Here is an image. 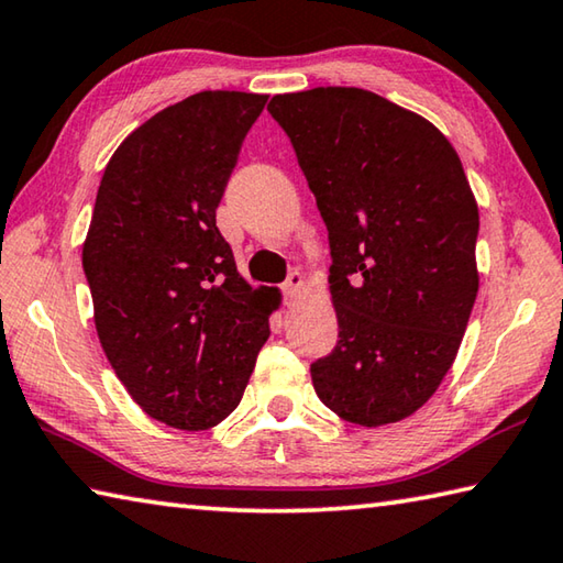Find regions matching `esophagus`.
<instances>
[{
	"label": "esophagus",
	"instance_id": "esophagus-1",
	"mask_svg": "<svg viewBox=\"0 0 563 563\" xmlns=\"http://www.w3.org/2000/svg\"><path fill=\"white\" fill-rule=\"evenodd\" d=\"M305 290V278H302V273L300 271H292L290 275H288V280L283 283V295H285V300L288 302H295L298 300V295Z\"/></svg>",
	"mask_w": 563,
	"mask_h": 563
}]
</instances>
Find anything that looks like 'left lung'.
I'll list each match as a JSON object with an SVG mask.
<instances>
[{
	"label": "left lung",
	"instance_id": "1",
	"mask_svg": "<svg viewBox=\"0 0 563 563\" xmlns=\"http://www.w3.org/2000/svg\"><path fill=\"white\" fill-rule=\"evenodd\" d=\"M330 233L332 354L320 401L364 428L404 421L441 386L477 298V201L433 122L364 88L273 96Z\"/></svg>",
	"mask_w": 563,
	"mask_h": 563
}]
</instances>
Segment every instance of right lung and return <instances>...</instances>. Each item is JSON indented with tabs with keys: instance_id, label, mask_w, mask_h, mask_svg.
I'll return each instance as SVG.
<instances>
[{
	"instance_id": "right-lung-1",
	"label": "right lung",
	"mask_w": 563,
	"mask_h": 563,
	"mask_svg": "<svg viewBox=\"0 0 563 563\" xmlns=\"http://www.w3.org/2000/svg\"><path fill=\"white\" fill-rule=\"evenodd\" d=\"M268 96L203 90L130 132L84 243L98 340L142 411L207 431L239 406L275 295L251 288L217 227L243 137Z\"/></svg>"
}]
</instances>
